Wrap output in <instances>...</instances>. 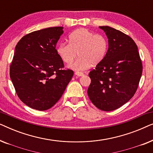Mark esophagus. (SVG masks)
Segmentation results:
<instances>
[{"label": "esophagus", "mask_w": 153, "mask_h": 153, "mask_svg": "<svg viewBox=\"0 0 153 153\" xmlns=\"http://www.w3.org/2000/svg\"><path fill=\"white\" fill-rule=\"evenodd\" d=\"M75 74L78 76H83V72H75Z\"/></svg>", "instance_id": "obj_1"}]
</instances>
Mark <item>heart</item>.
Returning <instances> with one entry per match:
<instances>
[{
	"instance_id": "b5f03b06",
	"label": "heart",
	"mask_w": 153,
	"mask_h": 153,
	"mask_svg": "<svg viewBox=\"0 0 153 153\" xmlns=\"http://www.w3.org/2000/svg\"><path fill=\"white\" fill-rule=\"evenodd\" d=\"M69 43H60L56 51L65 63H72L77 55L78 60L72 65L76 70H84L100 64L108 50V41L104 35L86 28H79L71 33Z\"/></svg>"
}]
</instances>
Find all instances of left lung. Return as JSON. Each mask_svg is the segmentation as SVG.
Here are the masks:
<instances>
[{
    "label": "left lung",
    "mask_w": 153,
    "mask_h": 153,
    "mask_svg": "<svg viewBox=\"0 0 153 153\" xmlns=\"http://www.w3.org/2000/svg\"><path fill=\"white\" fill-rule=\"evenodd\" d=\"M108 39L104 59L91 70L88 95L96 107L104 111L116 110L134 95L143 65L134 41L121 31L100 26Z\"/></svg>",
    "instance_id": "left-lung-1"
}]
</instances>
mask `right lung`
I'll return each mask as SVG.
<instances>
[{
  "mask_svg": "<svg viewBox=\"0 0 153 153\" xmlns=\"http://www.w3.org/2000/svg\"><path fill=\"white\" fill-rule=\"evenodd\" d=\"M63 27H51L24 35L15 47L10 76L18 97L39 111L51 108L61 97L74 72L63 69L56 44Z\"/></svg>",
  "mask_w": 153,
  "mask_h": 153,
  "instance_id": "add662e5",
  "label": "right lung"
}]
</instances>
